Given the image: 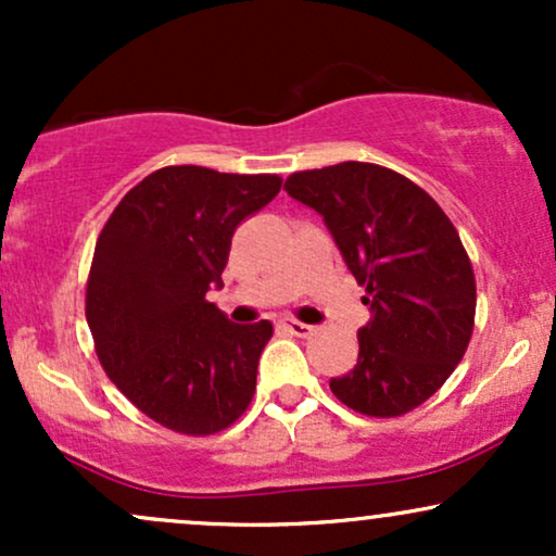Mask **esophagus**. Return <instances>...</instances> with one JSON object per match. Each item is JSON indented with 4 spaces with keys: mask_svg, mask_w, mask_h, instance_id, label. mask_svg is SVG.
Returning a JSON list of instances; mask_svg holds the SVG:
<instances>
[{
    "mask_svg": "<svg viewBox=\"0 0 556 556\" xmlns=\"http://www.w3.org/2000/svg\"><path fill=\"white\" fill-rule=\"evenodd\" d=\"M282 327L290 331V334H295V337H308L311 331H314V327H311V324L298 321V318H282Z\"/></svg>",
    "mask_w": 556,
    "mask_h": 556,
    "instance_id": "1",
    "label": "esophagus"
}]
</instances>
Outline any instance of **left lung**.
I'll use <instances>...</instances> for the list:
<instances>
[{
	"label": "left lung",
	"instance_id": "8db88e82",
	"mask_svg": "<svg viewBox=\"0 0 556 556\" xmlns=\"http://www.w3.org/2000/svg\"><path fill=\"white\" fill-rule=\"evenodd\" d=\"M285 190L324 216L371 305L358 363L331 392L363 416L413 410L450 379L473 334L476 277L460 235L424 188L379 164L295 172Z\"/></svg>",
	"mask_w": 556,
	"mask_h": 556
}]
</instances>
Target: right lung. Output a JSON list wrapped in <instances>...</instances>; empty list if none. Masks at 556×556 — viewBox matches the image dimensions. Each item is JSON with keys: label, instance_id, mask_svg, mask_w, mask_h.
<instances>
[{"label": "right lung", "instance_id": "1", "mask_svg": "<svg viewBox=\"0 0 556 556\" xmlns=\"http://www.w3.org/2000/svg\"><path fill=\"white\" fill-rule=\"evenodd\" d=\"M282 188L277 175L164 167L127 193L96 240L86 318L110 379L140 413L206 437L251 405L271 324L208 303L235 229Z\"/></svg>", "mask_w": 556, "mask_h": 556}]
</instances>
